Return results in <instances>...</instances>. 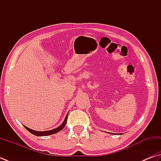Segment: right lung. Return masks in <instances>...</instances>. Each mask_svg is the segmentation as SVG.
I'll list each match as a JSON object with an SVG mask.
<instances>
[{"label":"right lung","instance_id":"add662e5","mask_svg":"<svg viewBox=\"0 0 161 161\" xmlns=\"http://www.w3.org/2000/svg\"><path fill=\"white\" fill-rule=\"evenodd\" d=\"M68 114H69V113H68L67 115H66V116L65 119H64V122L62 123L61 125L59 126V127H57V128H54V129L51 130H47V131H36V130H31V129H30V128H27V127L25 126V125H24V128H25L27 130H28V131H29V132H31V134L34 135H36V136H39V137H40V136H47V135H53V134H55V133L58 132H59V131H61V130H62L64 128L65 125H66V121H67Z\"/></svg>","mask_w":161,"mask_h":161}]
</instances>
